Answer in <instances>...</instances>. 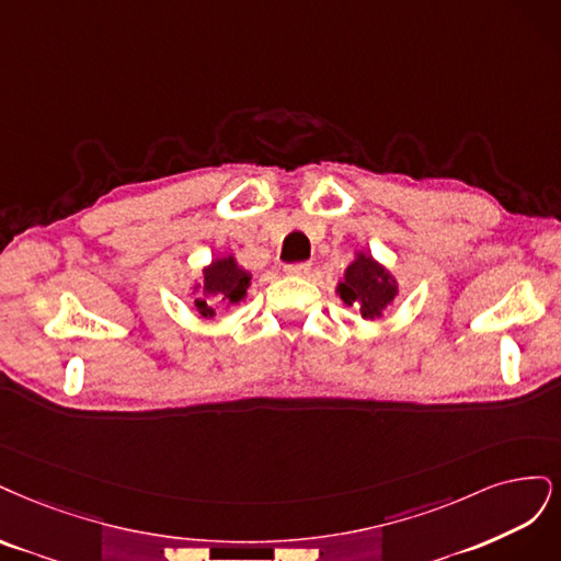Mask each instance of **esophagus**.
<instances>
[{"label":"esophagus","instance_id":"34e87169","mask_svg":"<svg viewBox=\"0 0 561 561\" xmlns=\"http://www.w3.org/2000/svg\"><path fill=\"white\" fill-rule=\"evenodd\" d=\"M312 270V265L307 263V261H300V263H288V265H284V273L286 275H294V277H305L307 273H310Z\"/></svg>","mask_w":561,"mask_h":561}]
</instances>
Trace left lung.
<instances>
[{
  "label": "left lung",
  "instance_id": "8db88e82",
  "mask_svg": "<svg viewBox=\"0 0 561 561\" xmlns=\"http://www.w3.org/2000/svg\"><path fill=\"white\" fill-rule=\"evenodd\" d=\"M337 291L347 305L358 307L360 317L375 319L393 300L396 282L382 265H377L366 254H358V259L347 267L345 282L340 284Z\"/></svg>",
  "mask_w": 561,
  "mask_h": 561
}]
</instances>
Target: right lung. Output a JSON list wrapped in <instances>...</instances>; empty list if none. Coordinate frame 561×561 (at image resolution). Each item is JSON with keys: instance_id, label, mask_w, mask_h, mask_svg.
Returning a JSON list of instances; mask_svg holds the SVG:
<instances>
[{"instance_id": "add662e5", "label": "right lung", "mask_w": 561, "mask_h": 561, "mask_svg": "<svg viewBox=\"0 0 561 561\" xmlns=\"http://www.w3.org/2000/svg\"><path fill=\"white\" fill-rule=\"evenodd\" d=\"M249 275L242 267H238L232 259H219L214 261L205 270V282H203V294L205 296H224L228 302H238L244 298L247 286H249ZM195 307L201 310L203 317H214V307H209L207 300L197 298Z\"/></svg>"}]
</instances>
